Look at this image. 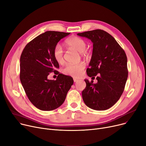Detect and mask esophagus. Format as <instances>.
<instances>
[{
  "label": "esophagus",
  "mask_w": 146,
  "mask_h": 146,
  "mask_svg": "<svg viewBox=\"0 0 146 146\" xmlns=\"http://www.w3.org/2000/svg\"><path fill=\"white\" fill-rule=\"evenodd\" d=\"M73 81H74V82H78V81H79V80H78V79H75V78H74V79H73Z\"/></svg>",
  "instance_id": "obj_1"
}]
</instances>
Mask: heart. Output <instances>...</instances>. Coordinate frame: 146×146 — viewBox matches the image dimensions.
<instances>
[{
  "mask_svg": "<svg viewBox=\"0 0 146 146\" xmlns=\"http://www.w3.org/2000/svg\"><path fill=\"white\" fill-rule=\"evenodd\" d=\"M65 44L68 49L78 51L81 53V54L83 56L86 55L87 52L85 50L87 47V44L82 38L76 36H73L67 39L65 41ZM53 57L58 63L63 64L64 63V51L60 44H57L54 48ZM85 68V64L81 61V62L75 64H67L63 68L62 71L63 73L66 75L78 78L82 74Z\"/></svg>",
  "mask_w": 146,
  "mask_h": 146,
  "instance_id": "heart-1",
  "label": "heart"
}]
</instances>
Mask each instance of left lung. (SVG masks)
<instances>
[{
	"mask_svg": "<svg viewBox=\"0 0 146 146\" xmlns=\"http://www.w3.org/2000/svg\"><path fill=\"white\" fill-rule=\"evenodd\" d=\"M93 42L92 56L87 68L89 77H96L94 83L87 79L82 98L89 108L106 110L115 104L123 93L128 78L127 58L124 50L115 38L101 29L78 33Z\"/></svg>",
	"mask_w": 146,
	"mask_h": 146,
	"instance_id": "1",
	"label": "left lung"
}]
</instances>
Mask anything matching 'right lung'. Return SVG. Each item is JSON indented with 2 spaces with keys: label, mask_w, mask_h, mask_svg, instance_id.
<instances>
[{
  "label": "right lung",
  "mask_w": 146,
  "mask_h": 146,
  "mask_svg": "<svg viewBox=\"0 0 146 146\" xmlns=\"http://www.w3.org/2000/svg\"><path fill=\"white\" fill-rule=\"evenodd\" d=\"M70 33L46 31L28 42L20 58V80L25 93L36 108L52 111L63 104L73 84L71 76L60 73L59 64L54 58L53 50L58 41ZM51 72L58 74L49 80Z\"/></svg>",
  "instance_id": "add662e5"
}]
</instances>
